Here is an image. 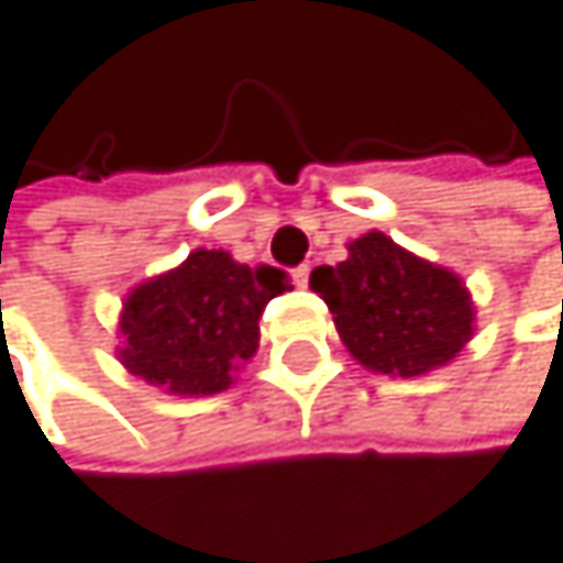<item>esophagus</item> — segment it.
<instances>
[{"instance_id":"esophagus-1","label":"esophagus","mask_w":563,"mask_h":563,"mask_svg":"<svg viewBox=\"0 0 563 563\" xmlns=\"http://www.w3.org/2000/svg\"><path fill=\"white\" fill-rule=\"evenodd\" d=\"M294 284H297V287H307V284H310V266H307V263H300V266L294 269Z\"/></svg>"}]
</instances>
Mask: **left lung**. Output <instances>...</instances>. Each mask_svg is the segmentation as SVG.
I'll return each mask as SVG.
<instances>
[{
	"label": "left lung",
	"instance_id": "8db88e82",
	"mask_svg": "<svg viewBox=\"0 0 563 563\" xmlns=\"http://www.w3.org/2000/svg\"><path fill=\"white\" fill-rule=\"evenodd\" d=\"M338 266H317L310 290L331 307L347 351L372 372L412 378L452 361L473 338V303L456 273L367 232Z\"/></svg>",
	"mask_w": 563,
	"mask_h": 563
}]
</instances>
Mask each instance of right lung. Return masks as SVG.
Segmentation results:
<instances>
[{"label": "right lung", "instance_id": "obj_1", "mask_svg": "<svg viewBox=\"0 0 563 563\" xmlns=\"http://www.w3.org/2000/svg\"><path fill=\"white\" fill-rule=\"evenodd\" d=\"M284 290V269H253L222 250H196L128 297L121 361L131 375L175 395H216L256 354L260 317Z\"/></svg>", "mask_w": 563, "mask_h": 563}]
</instances>
